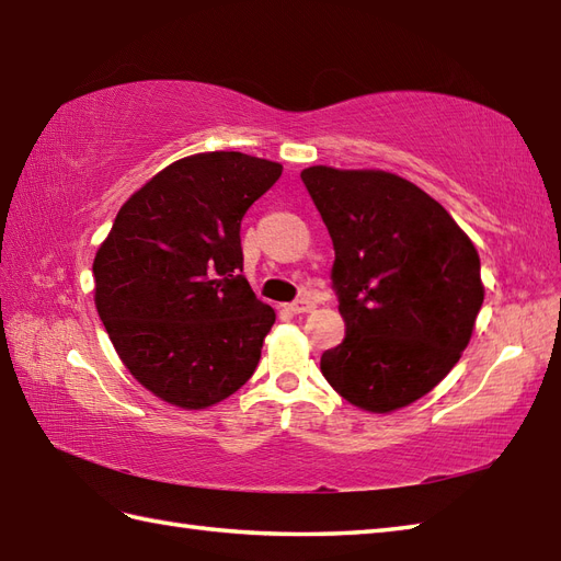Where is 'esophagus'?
I'll list each match as a JSON object with an SVG mask.
<instances>
[{
    "label": "esophagus",
    "mask_w": 561,
    "mask_h": 561,
    "mask_svg": "<svg viewBox=\"0 0 561 561\" xmlns=\"http://www.w3.org/2000/svg\"><path fill=\"white\" fill-rule=\"evenodd\" d=\"M291 313H296V316H301V313H311L313 308H316V304L313 301H308V299H296L294 304H289L287 306Z\"/></svg>",
    "instance_id": "obj_1"
}]
</instances>
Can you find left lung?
<instances>
[{
	"mask_svg": "<svg viewBox=\"0 0 561 561\" xmlns=\"http://www.w3.org/2000/svg\"><path fill=\"white\" fill-rule=\"evenodd\" d=\"M301 181L335 245L332 287L347 325L320 371L366 412L408 408L448 376L472 337L484 301L478 248L396 173L311 165Z\"/></svg>",
	"mask_w": 561,
	"mask_h": 561,
	"instance_id": "left-lung-1",
	"label": "left lung"
}]
</instances>
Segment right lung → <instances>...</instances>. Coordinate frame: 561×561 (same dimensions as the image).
Listing matches in <instances>:
<instances>
[{
	"label": "right lung",
	"mask_w": 561,
	"mask_h": 561,
	"mask_svg": "<svg viewBox=\"0 0 561 561\" xmlns=\"http://www.w3.org/2000/svg\"><path fill=\"white\" fill-rule=\"evenodd\" d=\"M282 165L241 151L185 157L117 211L93 260L96 308L127 371L205 410L253 376L274 311L243 277L241 221Z\"/></svg>",
	"instance_id": "add662e5"
}]
</instances>
